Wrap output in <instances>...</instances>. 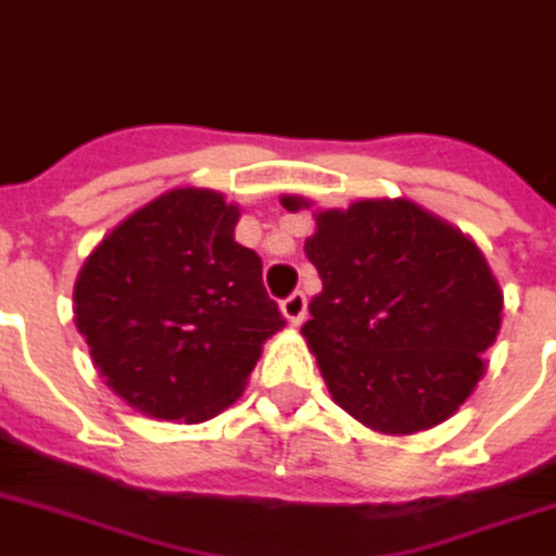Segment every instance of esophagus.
I'll list each match as a JSON object with an SVG mask.
<instances>
[{"instance_id": "1", "label": "esophagus", "mask_w": 556, "mask_h": 556, "mask_svg": "<svg viewBox=\"0 0 556 556\" xmlns=\"http://www.w3.org/2000/svg\"><path fill=\"white\" fill-rule=\"evenodd\" d=\"M282 315H286L294 327H300V324L306 320V294H303V291H294L291 298L282 300Z\"/></svg>"}]
</instances>
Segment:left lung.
<instances>
[{"mask_svg":"<svg viewBox=\"0 0 556 556\" xmlns=\"http://www.w3.org/2000/svg\"><path fill=\"white\" fill-rule=\"evenodd\" d=\"M289 212L309 200L286 194ZM306 256L324 282L303 339L332 401L359 425L409 435L442 425L486 371L504 291L480 247L413 200L315 212Z\"/></svg>","mask_w":556,"mask_h":556,"instance_id":"left-lung-1","label":"left lung"}]
</instances>
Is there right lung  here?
Returning <instances> with one entry per match:
<instances>
[{
	"mask_svg": "<svg viewBox=\"0 0 556 556\" xmlns=\"http://www.w3.org/2000/svg\"><path fill=\"white\" fill-rule=\"evenodd\" d=\"M241 208L208 188H174L131 212L85 258L76 327L93 368L135 413L208 421L244 392L286 327L262 258L236 241Z\"/></svg>",
	"mask_w": 556,
	"mask_h": 556,
	"instance_id": "add662e5",
	"label": "right lung"
}]
</instances>
